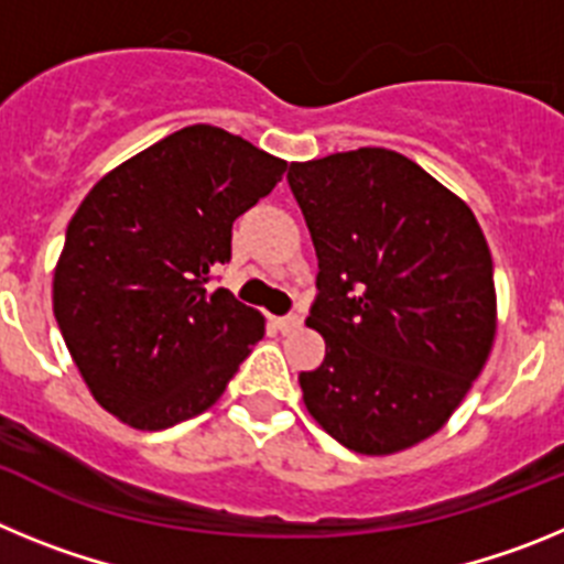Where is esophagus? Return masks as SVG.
I'll return each mask as SVG.
<instances>
[{"label":"esophagus","mask_w":564,"mask_h":564,"mask_svg":"<svg viewBox=\"0 0 564 564\" xmlns=\"http://www.w3.org/2000/svg\"><path fill=\"white\" fill-rule=\"evenodd\" d=\"M273 325H276V330L291 333L302 325V316H296V313H291V316H279V318H273Z\"/></svg>","instance_id":"esophagus-1"}]
</instances>
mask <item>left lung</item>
<instances>
[{
	"mask_svg": "<svg viewBox=\"0 0 564 564\" xmlns=\"http://www.w3.org/2000/svg\"><path fill=\"white\" fill-rule=\"evenodd\" d=\"M318 257L307 325L325 361L299 372L318 426L361 455L435 435L480 376L497 330L491 251L475 214L392 149L291 163Z\"/></svg>",
	"mask_w": 564,
	"mask_h": 564,
	"instance_id": "obj_1",
	"label": "left lung"
}]
</instances>
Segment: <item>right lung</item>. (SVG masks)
<instances>
[{"label":"right lung","instance_id":"right-lung-1","mask_svg":"<svg viewBox=\"0 0 564 564\" xmlns=\"http://www.w3.org/2000/svg\"><path fill=\"white\" fill-rule=\"evenodd\" d=\"M288 163L194 123L104 174L67 226L53 313L104 410L169 430L212 406L265 336V318L212 291L231 226Z\"/></svg>","mask_w":564,"mask_h":564}]
</instances>
